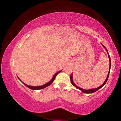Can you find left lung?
<instances>
[{
	"instance_id": "8db88e82",
	"label": "left lung",
	"mask_w": 121,
	"mask_h": 121,
	"mask_svg": "<svg viewBox=\"0 0 121 121\" xmlns=\"http://www.w3.org/2000/svg\"><path fill=\"white\" fill-rule=\"evenodd\" d=\"M101 45H102V46H104V48H105V50H106V51H107V53H108V58H109V71H108V73L107 77V78H106V80H105V82H104L103 84H102L101 86H100L98 87H97V88H95V89H90V90H84V89H82V88L79 87H78V86H77L75 84V83H73V73H71V75H70V81H71V84H72V85L74 86H75L76 87L77 89L80 90L81 91H82V92H84V93H92L98 91V90H99V89H100V88H101L102 86H104V85H105V84L106 83V82H107V80H108V77H109V75L110 70V66H111V62H110V56H109V54H108V51H107V48H105V46H104V45H102V44H101Z\"/></svg>"
}]
</instances>
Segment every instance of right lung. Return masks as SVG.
I'll return each instance as SVG.
<instances>
[{
  "mask_svg": "<svg viewBox=\"0 0 121 121\" xmlns=\"http://www.w3.org/2000/svg\"><path fill=\"white\" fill-rule=\"evenodd\" d=\"M61 71V70H60V71H58V72H57V73H55V75L53 76V78H52V79H51V80L49 82H48V83H46L45 84H44V85H42V86H29V85H26V84L25 83H24L23 82H22L20 80V79L19 78V77H18V78H19V80L23 84H24L26 86H27L28 88H29V89H32V90H40V89H44V88H45V87H48V86H49V85H50L51 84H52V83H53V82L54 81V80L55 79V78H56V76L59 73H60V72Z\"/></svg>",
  "mask_w": 121,
  "mask_h": 121,
  "instance_id": "obj_1",
  "label": "right lung"
}]
</instances>
